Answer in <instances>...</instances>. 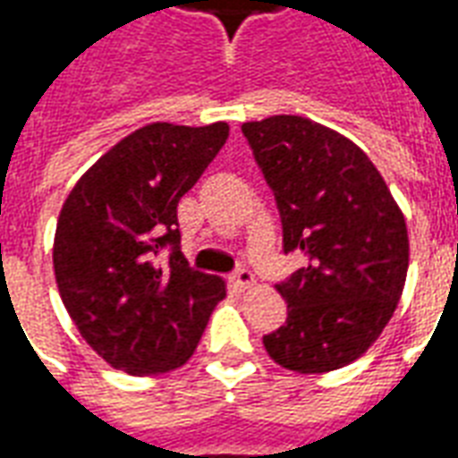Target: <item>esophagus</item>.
I'll return each mask as SVG.
<instances>
[{
  "instance_id": "34e87169",
  "label": "esophagus",
  "mask_w": 458,
  "mask_h": 458,
  "mask_svg": "<svg viewBox=\"0 0 458 458\" xmlns=\"http://www.w3.org/2000/svg\"><path fill=\"white\" fill-rule=\"evenodd\" d=\"M230 282H233V287L240 289V292H248V289L255 287V282H258V279H255V275H252L250 269H240L238 275H233V277H230Z\"/></svg>"
}]
</instances>
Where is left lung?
<instances>
[{"mask_svg": "<svg viewBox=\"0 0 458 458\" xmlns=\"http://www.w3.org/2000/svg\"><path fill=\"white\" fill-rule=\"evenodd\" d=\"M242 134L275 191L284 250L307 258L277 284L287 321L262 344L294 373L338 370L377 341L403 297V210L368 154L327 124L272 114L245 122Z\"/></svg>", "mask_w": 458, "mask_h": 458, "instance_id": "1", "label": "left lung"}]
</instances>
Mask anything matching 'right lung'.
I'll return each instance as SVG.
<instances>
[{
	"label": "right lung",
	"mask_w": 458,
	"mask_h": 458,
	"mask_svg": "<svg viewBox=\"0 0 458 458\" xmlns=\"http://www.w3.org/2000/svg\"><path fill=\"white\" fill-rule=\"evenodd\" d=\"M230 134L228 122H151L95 161L54 238L55 284L95 353L130 375L171 373L196 353L225 282L189 267L176 206ZM172 245L169 268L153 255Z\"/></svg>",
	"instance_id": "right-lung-1"
}]
</instances>
